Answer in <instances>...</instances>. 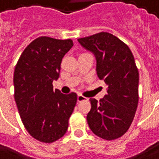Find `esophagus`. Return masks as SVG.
Returning a JSON list of instances; mask_svg holds the SVG:
<instances>
[{"mask_svg":"<svg viewBox=\"0 0 159 159\" xmlns=\"http://www.w3.org/2000/svg\"><path fill=\"white\" fill-rule=\"evenodd\" d=\"M87 100V98H85L84 96H83V95H81V94H78L77 95V101L78 102H81V101H83V100Z\"/></svg>","mask_w":159,"mask_h":159,"instance_id":"obj_1","label":"esophagus"}]
</instances>
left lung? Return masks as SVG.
I'll return each mask as SVG.
<instances>
[{
  "label": "left lung",
  "instance_id": "8db88e82",
  "mask_svg": "<svg viewBox=\"0 0 159 159\" xmlns=\"http://www.w3.org/2000/svg\"><path fill=\"white\" fill-rule=\"evenodd\" d=\"M81 46L96 59V73L107 83V94L98 101L91 98L87 115L90 129L104 140H115L126 133L138 106L139 71L129 48L107 32L79 38Z\"/></svg>",
  "mask_w": 159,
  "mask_h": 159
}]
</instances>
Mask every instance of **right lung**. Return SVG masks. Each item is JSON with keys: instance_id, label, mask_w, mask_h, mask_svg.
<instances>
[{"instance_id": "add662e5", "label": "right lung", "mask_w": 159, "mask_h": 159, "mask_svg": "<svg viewBox=\"0 0 159 159\" xmlns=\"http://www.w3.org/2000/svg\"><path fill=\"white\" fill-rule=\"evenodd\" d=\"M72 47L70 39L41 36L26 47L16 65V105L26 130L42 142H53L66 133L76 106V93L64 94L52 84L59 78L63 57Z\"/></svg>"}]
</instances>
